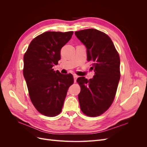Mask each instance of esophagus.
I'll return each instance as SVG.
<instances>
[{
  "label": "esophagus",
  "instance_id": "1",
  "mask_svg": "<svg viewBox=\"0 0 147 147\" xmlns=\"http://www.w3.org/2000/svg\"><path fill=\"white\" fill-rule=\"evenodd\" d=\"M78 77V75H74V82H75V83L76 82L77 79Z\"/></svg>",
  "mask_w": 147,
  "mask_h": 147
}]
</instances>
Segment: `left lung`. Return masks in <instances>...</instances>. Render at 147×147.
Masks as SVG:
<instances>
[{
	"label": "left lung",
	"mask_w": 147,
	"mask_h": 147,
	"mask_svg": "<svg viewBox=\"0 0 147 147\" xmlns=\"http://www.w3.org/2000/svg\"><path fill=\"white\" fill-rule=\"evenodd\" d=\"M77 37L87 49V60L92 61L94 75L92 79L79 77L81 88L78 96L82 112L95 117L107 110L114 100L120 78V59L112 40L94 29L76 31Z\"/></svg>",
	"instance_id": "8db88e82"
}]
</instances>
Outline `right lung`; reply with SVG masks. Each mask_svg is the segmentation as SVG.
I'll return each instance as SVG.
<instances>
[{"mask_svg": "<svg viewBox=\"0 0 147 147\" xmlns=\"http://www.w3.org/2000/svg\"><path fill=\"white\" fill-rule=\"evenodd\" d=\"M74 32L48 31L35 37L24 55L23 75L32 104L39 113L53 117L61 112L73 75L53 69L61 59V49Z\"/></svg>", "mask_w": 147, "mask_h": 147, "instance_id": "1", "label": "right lung"}]
</instances>
